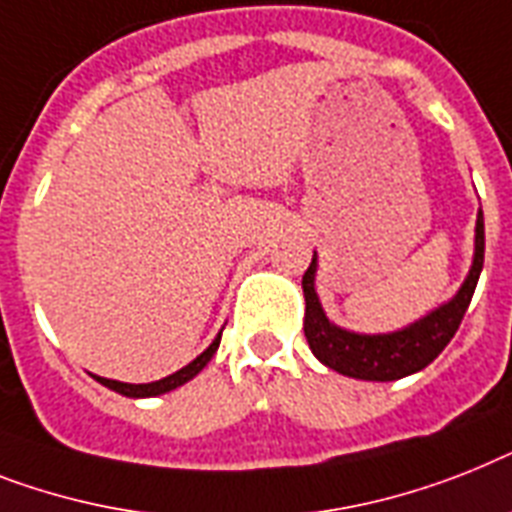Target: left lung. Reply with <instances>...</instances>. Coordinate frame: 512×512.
I'll return each instance as SVG.
<instances>
[{"label":"left lung","mask_w":512,"mask_h":512,"mask_svg":"<svg viewBox=\"0 0 512 512\" xmlns=\"http://www.w3.org/2000/svg\"><path fill=\"white\" fill-rule=\"evenodd\" d=\"M481 268H484V213L479 210L476 236H473V263L458 294L397 331L360 334V331H350V328L328 321L318 292H315L318 255H313V263L302 276L307 344H310L313 355L331 371L360 378V381H397V378L423 371L426 365L434 363L458 331L465 310L471 305L473 292H476V284H479Z\"/></svg>","instance_id":"8db88e82"}]
</instances>
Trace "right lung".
Instances as JSON below:
<instances>
[{
	"label": "right lung",
	"mask_w": 512,
	"mask_h": 512,
	"mask_svg": "<svg viewBox=\"0 0 512 512\" xmlns=\"http://www.w3.org/2000/svg\"><path fill=\"white\" fill-rule=\"evenodd\" d=\"M218 344H220V334L215 336L213 344L207 347L202 355H197L194 360H191L189 365H184L181 371L170 373V376L160 378V381H152V384H126V381H112V378H102V376H91L97 378L99 384L107 386V389H112V392L123 394V397H134V400H141V397H160V394L165 392H173V389H178V386H184L186 381H191V378L197 376L202 368H205L207 363H210V357L218 352Z\"/></svg>",
	"instance_id": "right-lung-1"
}]
</instances>
